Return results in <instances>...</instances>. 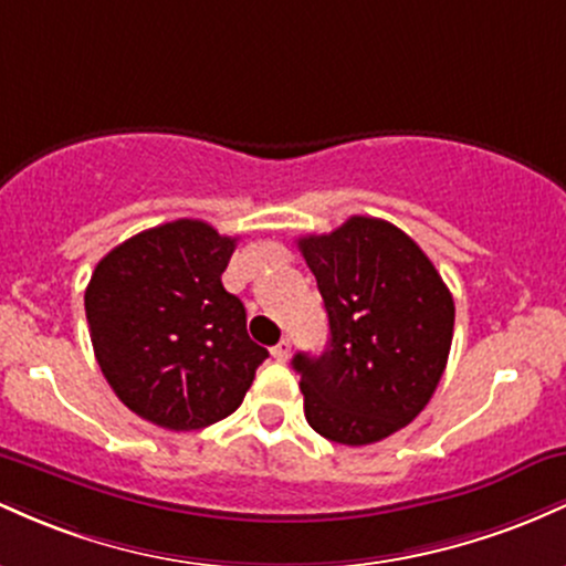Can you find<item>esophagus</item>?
I'll use <instances>...</instances> for the list:
<instances>
[{"label":"esophagus","instance_id":"obj_1","mask_svg":"<svg viewBox=\"0 0 566 566\" xmlns=\"http://www.w3.org/2000/svg\"><path fill=\"white\" fill-rule=\"evenodd\" d=\"M289 355H291V342L289 339H281L275 347H272V358L281 360V364H283V360H289Z\"/></svg>","mask_w":566,"mask_h":566}]
</instances>
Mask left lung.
<instances>
[{
	"mask_svg": "<svg viewBox=\"0 0 566 566\" xmlns=\"http://www.w3.org/2000/svg\"><path fill=\"white\" fill-rule=\"evenodd\" d=\"M328 315V350L296 353L304 417L345 447L382 441L433 398L454 334V300L424 251L396 224L350 216L300 238Z\"/></svg>",
	"mask_w": 566,
	"mask_h": 566,
	"instance_id": "8db88e82",
	"label": "left lung"
}]
</instances>
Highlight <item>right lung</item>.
Wrapping results in <instances>:
<instances>
[{"label":"right lung","instance_id":"right-lung-1","mask_svg":"<svg viewBox=\"0 0 566 566\" xmlns=\"http://www.w3.org/2000/svg\"><path fill=\"white\" fill-rule=\"evenodd\" d=\"M238 238L176 219L119 243L85 291L95 360L117 398L168 430L230 417L266 358L221 285Z\"/></svg>","mask_w":566,"mask_h":566}]
</instances>
